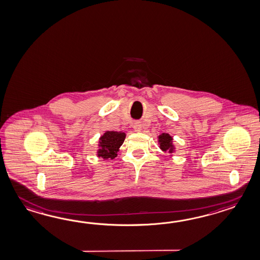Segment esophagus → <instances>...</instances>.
Here are the masks:
<instances>
[{
	"label": "esophagus",
	"instance_id": "obj_1",
	"mask_svg": "<svg viewBox=\"0 0 260 260\" xmlns=\"http://www.w3.org/2000/svg\"><path fill=\"white\" fill-rule=\"evenodd\" d=\"M133 128H134L135 132H141V131H142V124H141V122H134Z\"/></svg>",
	"mask_w": 260,
	"mask_h": 260
}]
</instances>
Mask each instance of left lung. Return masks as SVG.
<instances>
[{"label":"left lung","mask_w":260,"mask_h":260,"mask_svg":"<svg viewBox=\"0 0 260 260\" xmlns=\"http://www.w3.org/2000/svg\"><path fill=\"white\" fill-rule=\"evenodd\" d=\"M173 138L167 134V133H162L161 135L158 136V142L160 144V148L162 150L168 151L169 153H173V145L172 144Z\"/></svg>","instance_id":"1"}]
</instances>
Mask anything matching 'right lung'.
<instances>
[{
  "label": "right lung",
  "mask_w": 260,
  "mask_h": 260,
  "mask_svg": "<svg viewBox=\"0 0 260 260\" xmlns=\"http://www.w3.org/2000/svg\"><path fill=\"white\" fill-rule=\"evenodd\" d=\"M126 134L121 132H106L100 138V149L98 151V156L103 157L104 159H113L116 157V153L121 146Z\"/></svg>",
  "instance_id": "1"
}]
</instances>
